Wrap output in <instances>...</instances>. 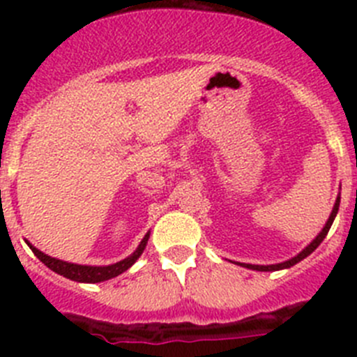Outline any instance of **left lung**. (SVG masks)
<instances>
[{
  "instance_id": "1",
  "label": "left lung",
  "mask_w": 357,
  "mask_h": 357,
  "mask_svg": "<svg viewBox=\"0 0 357 357\" xmlns=\"http://www.w3.org/2000/svg\"><path fill=\"white\" fill-rule=\"evenodd\" d=\"M338 209H340V195H338V198H336V202H334L333 213H331L329 220H327V223H326V225H324V229L320 230V234H318L317 238L313 239V241L309 243L307 247H305L304 250L301 252V254H296L295 257H291V259L284 261V263H277V264H248V263H236V264H239V266L248 268V270H257V272H277V270H284V268H291L293 264L301 263L302 259H305V257H307L309 254H313V252L318 248V245H320V243L324 241V239H326L327 232H329L331 225H333V222H334V218H336V214H338Z\"/></svg>"
}]
</instances>
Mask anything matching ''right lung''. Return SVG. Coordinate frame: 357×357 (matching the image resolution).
Here are the masks:
<instances>
[{
	"mask_svg": "<svg viewBox=\"0 0 357 357\" xmlns=\"http://www.w3.org/2000/svg\"><path fill=\"white\" fill-rule=\"evenodd\" d=\"M148 238H150V232H146V236L141 239L139 247L135 248L134 254H130L128 257L119 261V263L109 264V266H87V264H75V263H68V261L55 259V257H50L48 254L37 250L30 241L26 243H28V247L31 248V252H33V254H36L37 257H39V259L55 273L66 277V279L77 280V282H91V284H94V282H103V280L114 279V277L121 275L123 272H127L128 268H130L135 261L139 259L143 250L146 248Z\"/></svg>",
	"mask_w": 357,
	"mask_h": 357,
	"instance_id": "add662e5",
	"label": "right lung"
}]
</instances>
